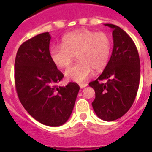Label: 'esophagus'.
I'll use <instances>...</instances> for the list:
<instances>
[{
  "label": "esophagus",
  "instance_id": "obj_1",
  "mask_svg": "<svg viewBox=\"0 0 152 152\" xmlns=\"http://www.w3.org/2000/svg\"><path fill=\"white\" fill-rule=\"evenodd\" d=\"M79 85H80V88H86V87L88 86V83H80Z\"/></svg>",
  "mask_w": 152,
  "mask_h": 152
}]
</instances>
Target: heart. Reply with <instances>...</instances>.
Masks as SVG:
<instances>
[{"mask_svg": "<svg viewBox=\"0 0 152 152\" xmlns=\"http://www.w3.org/2000/svg\"><path fill=\"white\" fill-rule=\"evenodd\" d=\"M111 40L104 32L79 30L66 34L62 45L51 46L50 56L53 63L60 69L69 67L76 55L78 63L65 72L70 80L83 82L91 76L93 69L99 71L108 64Z\"/></svg>", "mask_w": 152, "mask_h": 152, "instance_id": "1", "label": "heart"}]
</instances>
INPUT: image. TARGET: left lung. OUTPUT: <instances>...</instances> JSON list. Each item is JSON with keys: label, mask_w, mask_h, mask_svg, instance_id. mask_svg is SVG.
Returning a JSON list of instances; mask_svg holds the SVG:
<instances>
[{"label": "left lung", "mask_w": 152, "mask_h": 152, "mask_svg": "<svg viewBox=\"0 0 152 152\" xmlns=\"http://www.w3.org/2000/svg\"><path fill=\"white\" fill-rule=\"evenodd\" d=\"M113 30V47L110 59L102 73L89 86L95 90L92 106L96 115L112 121L128 112L137 96L140 63L136 45L129 34L116 25L106 23ZM106 79L105 84L98 81Z\"/></svg>", "instance_id": "left-lung-1"}]
</instances>
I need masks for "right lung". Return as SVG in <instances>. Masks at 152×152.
<instances>
[{
    "label": "right lung",
    "instance_id": "obj_1",
    "mask_svg": "<svg viewBox=\"0 0 152 152\" xmlns=\"http://www.w3.org/2000/svg\"><path fill=\"white\" fill-rule=\"evenodd\" d=\"M49 32L39 34L20 46L15 61L18 97L27 113L43 125L57 127L69 120L80 87L70 82L56 84L64 75L50 59Z\"/></svg>",
    "mask_w": 152,
    "mask_h": 152
}]
</instances>
